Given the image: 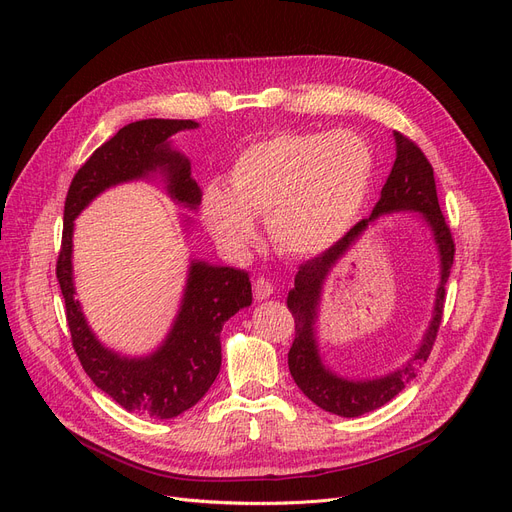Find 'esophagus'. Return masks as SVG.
Instances as JSON below:
<instances>
[{
	"label": "esophagus",
	"instance_id": "esophagus-1",
	"mask_svg": "<svg viewBox=\"0 0 512 512\" xmlns=\"http://www.w3.org/2000/svg\"><path fill=\"white\" fill-rule=\"evenodd\" d=\"M253 292H255V299L263 301V299H270L274 294V284L265 278H257L253 282Z\"/></svg>",
	"mask_w": 512,
	"mask_h": 512
}]
</instances>
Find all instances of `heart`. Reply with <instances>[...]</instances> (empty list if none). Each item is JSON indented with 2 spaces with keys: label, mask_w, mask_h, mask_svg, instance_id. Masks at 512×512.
I'll list each match as a JSON object with an SVG mask.
<instances>
[{
  "label": "heart",
  "mask_w": 512,
  "mask_h": 512,
  "mask_svg": "<svg viewBox=\"0 0 512 512\" xmlns=\"http://www.w3.org/2000/svg\"><path fill=\"white\" fill-rule=\"evenodd\" d=\"M373 176L369 145L351 130L282 132L242 151L230 191L211 182L203 218L222 245L249 247L255 220L267 218L276 245L297 257L324 253L353 226Z\"/></svg>",
  "instance_id": "1"
}]
</instances>
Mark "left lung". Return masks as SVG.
<instances>
[{
	"instance_id": "left-lung-1",
	"label": "left lung",
	"mask_w": 512,
	"mask_h": 512,
	"mask_svg": "<svg viewBox=\"0 0 512 512\" xmlns=\"http://www.w3.org/2000/svg\"><path fill=\"white\" fill-rule=\"evenodd\" d=\"M394 141H396V161L382 188V197L378 203H375L369 218L357 222L324 253H319L317 257L301 263L299 274L294 278V288L288 292V301H286L294 317V340L288 351V369H290L292 380L297 382L303 394L309 400H313L319 409L340 417H359L369 411L380 409L398 392H402V388L415 378V367L427 361L429 353H432V346L436 342L442 313H444L446 282L454 261V240L438 203L434 168L423 155V151L419 149V145L409 137H405V134L394 132ZM394 210H419L435 232L443 267L441 286L437 293L435 319L411 364L378 381L353 383L332 374L318 359L312 326L316 316L320 286L323 285V280L337 259L350 248L364 228L380 214Z\"/></svg>"
}]
</instances>
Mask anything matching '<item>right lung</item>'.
I'll return each instance as SVG.
<instances>
[{
  "mask_svg": "<svg viewBox=\"0 0 512 512\" xmlns=\"http://www.w3.org/2000/svg\"><path fill=\"white\" fill-rule=\"evenodd\" d=\"M197 126L193 120L151 118L120 128L74 174L64 203L56 276L64 294L74 353L97 388L141 417L172 419L205 396L222 365V326L253 301L249 274L234 267L193 261L182 307L166 342L149 357L126 359L107 351L93 336L74 299V218L105 188L149 176L155 170L166 176L168 193L178 203L195 209L201 203V188L191 178L188 159L172 151L168 139L178 130Z\"/></svg>",
  "mask_w": 512,
  "mask_h": 512,
  "instance_id": "add662e5",
  "label": "right lung"
}]
</instances>
